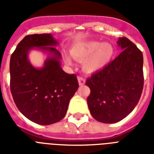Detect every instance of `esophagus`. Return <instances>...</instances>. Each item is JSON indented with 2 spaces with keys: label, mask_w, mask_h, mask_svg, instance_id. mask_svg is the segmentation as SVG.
I'll return each instance as SVG.
<instances>
[{
  "label": "esophagus",
  "mask_w": 154,
  "mask_h": 154,
  "mask_svg": "<svg viewBox=\"0 0 154 154\" xmlns=\"http://www.w3.org/2000/svg\"><path fill=\"white\" fill-rule=\"evenodd\" d=\"M77 79H78V83H79L80 85H83L85 83V80L84 77H77Z\"/></svg>",
  "instance_id": "obj_1"
}]
</instances>
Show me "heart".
Returning a JSON list of instances; mask_svg holds the SVG:
<instances>
[{
  "instance_id": "1",
  "label": "heart",
  "mask_w": 154,
  "mask_h": 154,
  "mask_svg": "<svg viewBox=\"0 0 154 154\" xmlns=\"http://www.w3.org/2000/svg\"><path fill=\"white\" fill-rule=\"evenodd\" d=\"M71 54L79 61H84L83 69L86 72L94 73L103 69L112 60L114 49L109 43L88 42L77 45L71 49ZM66 60L71 64V58L66 56Z\"/></svg>"
}]
</instances>
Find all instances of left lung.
Listing matches in <instances>:
<instances>
[{"mask_svg":"<svg viewBox=\"0 0 154 154\" xmlns=\"http://www.w3.org/2000/svg\"><path fill=\"white\" fill-rule=\"evenodd\" d=\"M117 45L123 51L103 69L86 80L90 89L87 103L94 119L116 123L134 110L143 90V55L126 37Z\"/></svg>","mask_w":154,"mask_h":154,"instance_id":"obj_1","label":"left lung"}]
</instances>
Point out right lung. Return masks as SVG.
<instances>
[{"instance_id": "add662e5", "label": "right lung", "mask_w": 154, "mask_h": 154, "mask_svg": "<svg viewBox=\"0 0 154 154\" xmlns=\"http://www.w3.org/2000/svg\"><path fill=\"white\" fill-rule=\"evenodd\" d=\"M58 42L51 33L25 36L10 58V89L13 101L28 119L39 125L60 122L67 112L70 99L78 89L75 74H68L60 67ZM49 52L44 66L37 69L28 60L30 49Z\"/></svg>"}]
</instances>
